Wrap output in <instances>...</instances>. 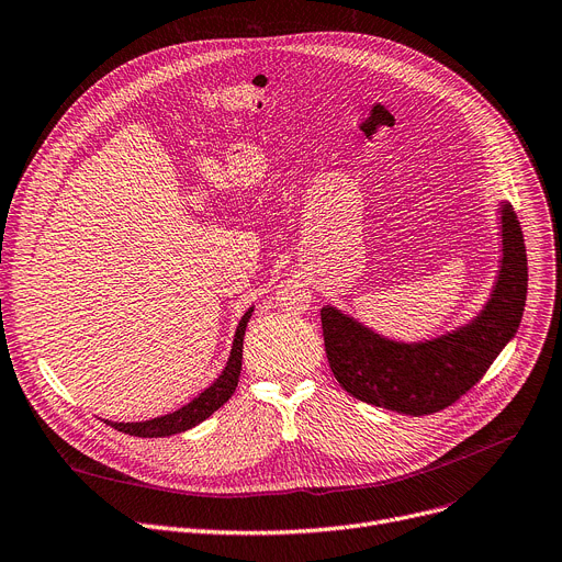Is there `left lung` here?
Instances as JSON below:
<instances>
[{
  "mask_svg": "<svg viewBox=\"0 0 562 562\" xmlns=\"http://www.w3.org/2000/svg\"><path fill=\"white\" fill-rule=\"evenodd\" d=\"M501 241L498 278L481 314L430 341H392L337 307H323V341L339 385L364 403L412 417L445 409L474 387L515 337L526 305V246L510 202H501Z\"/></svg>",
  "mask_w": 562,
  "mask_h": 562,
  "instance_id": "8db88e82",
  "label": "left lung"
}]
</instances>
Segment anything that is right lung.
<instances>
[{
	"label": "right lung",
	"mask_w": 562,
	"mask_h": 562,
	"mask_svg": "<svg viewBox=\"0 0 562 562\" xmlns=\"http://www.w3.org/2000/svg\"><path fill=\"white\" fill-rule=\"evenodd\" d=\"M250 316H252V307L239 321V328H236V335H234L229 360H227L223 373L200 396H195L191 403H187L180 409L170 412V415H164V417H157V419H150V422H136V424L104 422V424H109L111 428L121 430V432L134 435V437H168V435H175V432H184V430L198 426L200 422H204L206 417H212L223 403L229 401L236 385H239L241 360H244V335H246V326H248Z\"/></svg>",
	"instance_id": "right-lung-1"
}]
</instances>
